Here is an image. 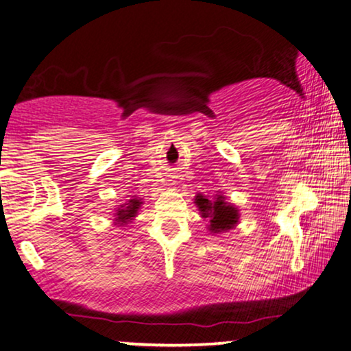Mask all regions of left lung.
I'll return each instance as SVG.
<instances>
[{
  "mask_svg": "<svg viewBox=\"0 0 351 351\" xmlns=\"http://www.w3.org/2000/svg\"><path fill=\"white\" fill-rule=\"evenodd\" d=\"M196 206L201 210L204 219H210V230L214 233L225 232L233 228L238 221V210L228 202H225L223 196H219L215 201H208L206 196L197 194Z\"/></svg>",
  "mask_w": 351,
  "mask_h": 351,
  "instance_id": "1",
  "label": "left lung"
}]
</instances>
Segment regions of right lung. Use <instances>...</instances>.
Listing matches in <instances>:
<instances>
[{"label": "right lung", "instance_id": "right-lung-1", "mask_svg": "<svg viewBox=\"0 0 351 351\" xmlns=\"http://www.w3.org/2000/svg\"><path fill=\"white\" fill-rule=\"evenodd\" d=\"M141 201H137V199H131L130 201V204H126V207L124 206H121L123 208H118V212H117V215H118V221H128V220H131L132 217L136 215V212H137V208H139V206H141Z\"/></svg>", "mask_w": 351, "mask_h": 351}]
</instances>
